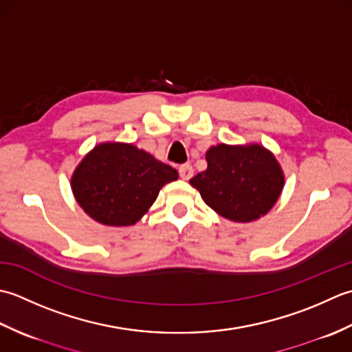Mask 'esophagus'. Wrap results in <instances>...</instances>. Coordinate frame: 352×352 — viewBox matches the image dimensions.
Masks as SVG:
<instances>
[{
    "instance_id": "esophagus-1",
    "label": "esophagus",
    "mask_w": 352,
    "mask_h": 352,
    "mask_svg": "<svg viewBox=\"0 0 352 352\" xmlns=\"http://www.w3.org/2000/svg\"><path fill=\"white\" fill-rule=\"evenodd\" d=\"M179 176H181L184 181H188L192 176V167L191 164H182V166H179Z\"/></svg>"
}]
</instances>
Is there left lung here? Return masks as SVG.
Wrapping results in <instances>:
<instances>
[{
  "instance_id": "8db88e82",
  "label": "left lung",
  "mask_w": 352,
  "mask_h": 352,
  "mask_svg": "<svg viewBox=\"0 0 352 352\" xmlns=\"http://www.w3.org/2000/svg\"><path fill=\"white\" fill-rule=\"evenodd\" d=\"M206 162L190 184L221 217L248 223L269 212L281 195V167L261 146L219 144L208 150Z\"/></svg>"
}]
</instances>
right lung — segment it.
<instances>
[{"instance_id":"add662e5","label":"right lung","mask_w":352,"mask_h":352,"mask_svg":"<svg viewBox=\"0 0 352 352\" xmlns=\"http://www.w3.org/2000/svg\"><path fill=\"white\" fill-rule=\"evenodd\" d=\"M177 171L132 144L107 142L83 157L71 179L77 204L107 226L138 221Z\"/></svg>"}]
</instances>
